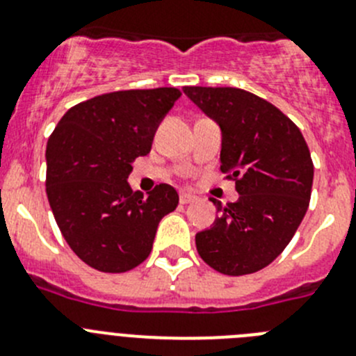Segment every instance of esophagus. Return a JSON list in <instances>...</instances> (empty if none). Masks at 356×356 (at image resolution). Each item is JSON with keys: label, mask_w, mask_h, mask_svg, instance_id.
I'll use <instances>...</instances> for the list:
<instances>
[{"label": "esophagus", "mask_w": 356, "mask_h": 356, "mask_svg": "<svg viewBox=\"0 0 356 356\" xmlns=\"http://www.w3.org/2000/svg\"><path fill=\"white\" fill-rule=\"evenodd\" d=\"M192 201H195V195L194 194H187V192H181V194H180V203L181 204L192 203Z\"/></svg>", "instance_id": "obj_1"}]
</instances>
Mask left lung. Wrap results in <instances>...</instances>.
Masks as SVG:
<instances>
[{
	"label": "left lung",
	"mask_w": 356,
	"mask_h": 356,
	"mask_svg": "<svg viewBox=\"0 0 356 356\" xmlns=\"http://www.w3.org/2000/svg\"><path fill=\"white\" fill-rule=\"evenodd\" d=\"M184 93L222 134L220 169L238 201L195 234L207 265L224 275L265 268L286 249L311 201L314 165L298 127L275 106L238 88L185 86Z\"/></svg>",
	"instance_id": "obj_1"
}]
</instances>
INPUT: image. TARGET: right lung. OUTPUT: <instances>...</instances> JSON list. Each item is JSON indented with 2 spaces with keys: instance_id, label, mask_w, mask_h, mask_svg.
Wrapping results in <instances>:
<instances>
[{
  "instance_id": "add662e5",
  "label": "right lung",
  "mask_w": 356,
  "mask_h": 356,
  "mask_svg": "<svg viewBox=\"0 0 356 356\" xmlns=\"http://www.w3.org/2000/svg\"><path fill=\"white\" fill-rule=\"evenodd\" d=\"M180 95L176 88L113 91L68 109L51 134L49 204L70 249L91 268L122 273L141 265L162 217L178 207L171 185L143 197L127 178Z\"/></svg>"
}]
</instances>
